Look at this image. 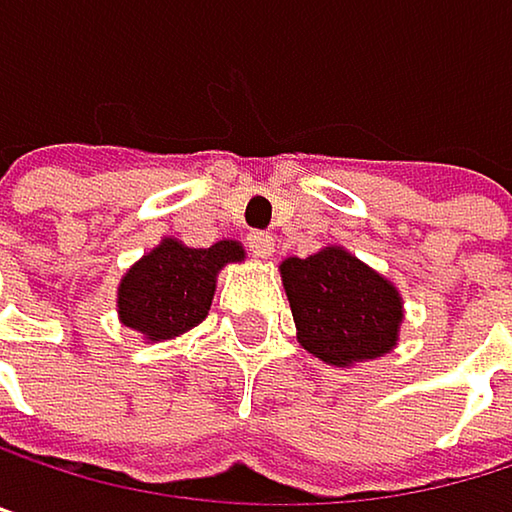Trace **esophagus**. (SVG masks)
Here are the masks:
<instances>
[{
  "label": "esophagus",
  "instance_id": "1",
  "mask_svg": "<svg viewBox=\"0 0 512 512\" xmlns=\"http://www.w3.org/2000/svg\"><path fill=\"white\" fill-rule=\"evenodd\" d=\"M245 242H248V251L254 254V258H270V254H273V245H276L273 233H267V230H251V233L245 236Z\"/></svg>",
  "mask_w": 512,
  "mask_h": 512
}]
</instances>
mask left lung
Segmentation results:
<instances>
[{
    "mask_svg": "<svg viewBox=\"0 0 512 512\" xmlns=\"http://www.w3.org/2000/svg\"><path fill=\"white\" fill-rule=\"evenodd\" d=\"M282 282L300 330V345L333 366L387 354L399 339L402 300L375 270L345 248L288 258Z\"/></svg>",
    "mask_w": 512,
    "mask_h": 512,
    "instance_id": "1",
    "label": "left lung"
}]
</instances>
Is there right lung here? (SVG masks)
<instances>
[{
    "instance_id": "obj_1",
    "label": "right lung",
    "mask_w": 512,
    "mask_h": 512,
    "mask_svg": "<svg viewBox=\"0 0 512 512\" xmlns=\"http://www.w3.org/2000/svg\"><path fill=\"white\" fill-rule=\"evenodd\" d=\"M242 261V245L221 239L209 248H188L164 239L125 273L119 285V318L152 342L197 327L215 294V273Z\"/></svg>"
}]
</instances>
